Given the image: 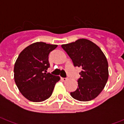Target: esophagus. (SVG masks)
<instances>
[{"label": "esophagus", "mask_w": 124, "mask_h": 124, "mask_svg": "<svg viewBox=\"0 0 124 124\" xmlns=\"http://www.w3.org/2000/svg\"><path fill=\"white\" fill-rule=\"evenodd\" d=\"M61 80H62V81H64V82H65V81L67 80V78H61Z\"/></svg>", "instance_id": "obj_1"}]
</instances>
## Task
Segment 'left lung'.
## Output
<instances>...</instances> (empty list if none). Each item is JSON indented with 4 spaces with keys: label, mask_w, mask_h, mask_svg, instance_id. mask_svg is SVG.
Masks as SVG:
<instances>
[{
    "label": "left lung",
    "mask_w": 124,
    "mask_h": 124,
    "mask_svg": "<svg viewBox=\"0 0 124 124\" xmlns=\"http://www.w3.org/2000/svg\"><path fill=\"white\" fill-rule=\"evenodd\" d=\"M74 66L82 68L77 90L70 92L73 98L82 101L96 98L103 90L109 76L106 57L100 47L85 38L62 44Z\"/></svg>",
    "instance_id": "left-lung-1"
}]
</instances>
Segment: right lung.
Wrapping results in <instances>:
<instances>
[{
  "label": "right lung",
  "instance_id": "obj_1",
  "mask_svg": "<svg viewBox=\"0 0 124 124\" xmlns=\"http://www.w3.org/2000/svg\"><path fill=\"white\" fill-rule=\"evenodd\" d=\"M57 46L37 42L26 47L18 55L14 78L20 93L28 100L40 102L49 98L60 80L59 76L46 73L50 67L48 55Z\"/></svg>",
  "mask_w": 124,
  "mask_h": 124
}]
</instances>
